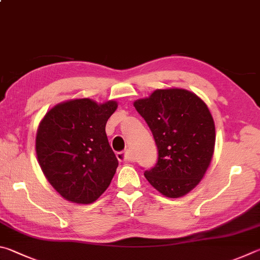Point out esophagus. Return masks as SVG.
<instances>
[{"label": "esophagus", "instance_id": "1", "mask_svg": "<svg viewBox=\"0 0 260 260\" xmlns=\"http://www.w3.org/2000/svg\"><path fill=\"white\" fill-rule=\"evenodd\" d=\"M117 159L119 160V161H127V160L129 159V154L127 151H122V152H117Z\"/></svg>", "mask_w": 260, "mask_h": 260}]
</instances>
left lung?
Returning <instances> with one entry per match:
<instances>
[{
    "mask_svg": "<svg viewBox=\"0 0 260 260\" xmlns=\"http://www.w3.org/2000/svg\"><path fill=\"white\" fill-rule=\"evenodd\" d=\"M152 132L158 149L154 167L144 176L168 198L185 196L209 167L215 146V124L206 103L182 88L157 89L134 102Z\"/></svg>",
    "mask_w": 260,
    "mask_h": 260,
    "instance_id": "left-lung-1",
    "label": "left lung"
}]
</instances>
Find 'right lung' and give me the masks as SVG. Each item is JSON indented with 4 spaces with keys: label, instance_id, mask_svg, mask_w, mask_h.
I'll list each match as a JSON object with an SVG mask.
<instances>
[{
    "label": "right lung",
    "instance_id": "right-lung-1",
    "mask_svg": "<svg viewBox=\"0 0 260 260\" xmlns=\"http://www.w3.org/2000/svg\"><path fill=\"white\" fill-rule=\"evenodd\" d=\"M117 102L98 105L77 99L55 106L42 119L36 135L40 166L64 199L92 204L114 177L118 160L106 134Z\"/></svg>",
    "mask_w": 260,
    "mask_h": 260
}]
</instances>
